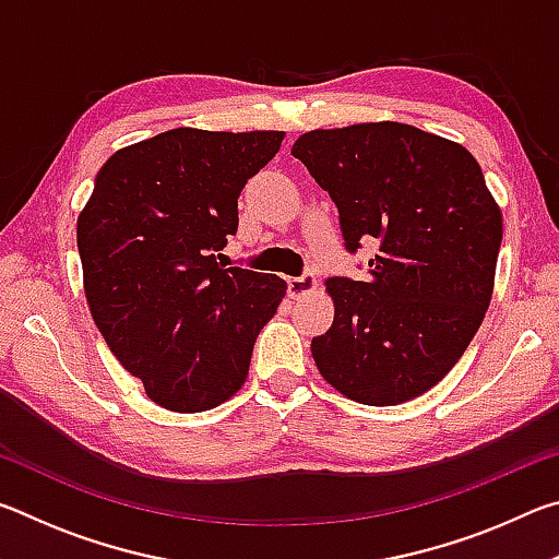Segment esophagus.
<instances>
[{"mask_svg":"<svg viewBox=\"0 0 559 559\" xmlns=\"http://www.w3.org/2000/svg\"><path fill=\"white\" fill-rule=\"evenodd\" d=\"M313 290H316V276H313V273H302V276L288 278V296L293 300L308 296V293H313Z\"/></svg>","mask_w":559,"mask_h":559,"instance_id":"obj_1","label":"esophagus"}]
</instances>
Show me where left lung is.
Listing matches in <instances>:
<instances>
[{
    "label": "left lung",
    "instance_id": "8db88e82",
    "mask_svg": "<svg viewBox=\"0 0 559 559\" xmlns=\"http://www.w3.org/2000/svg\"><path fill=\"white\" fill-rule=\"evenodd\" d=\"M290 155L335 202L349 253L380 243L367 281H325L335 318L310 343L320 374L370 406L429 392L493 296L503 216L476 157L392 120L310 130Z\"/></svg>",
    "mask_w": 559,
    "mask_h": 559
}]
</instances>
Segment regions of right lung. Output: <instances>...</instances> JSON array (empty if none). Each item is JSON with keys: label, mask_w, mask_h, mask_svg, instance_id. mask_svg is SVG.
Instances as JSON below:
<instances>
[{"label": "right lung", "mask_w": 559, "mask_h": 559, "mask_svg": "<svg viewBox=\"0 0 559 559\" xmlns=\"http://www.w3.org/2000/svg\"><path fill=\"white\" fill-rule=\"evenodd\" d=\"M281 130L175 128L100 167L75 226L83 290L100 335L169 412H206L241 390L253 343L286 281L216 261L239 226L243 185Z\"/></svg>", "instance_id": "obj_1"}]
</instances>
